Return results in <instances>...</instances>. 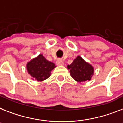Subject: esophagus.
Instances as JSON below:
<instances>
[{"instance_id":"esophagus-1","label":"esophagus","mask_w":123,"mask_h":123,"mask_svg":"<svg viewBox=\"0 0 123 123\" xmlns=\"http://www.w3.org/2000/svg\"><path fill=\"white\" fill-rule=\"evenodd\" d=\"M56 65H64L63 61L61 59L57 60V61H56Z\"/></svg>"}]
</instances>
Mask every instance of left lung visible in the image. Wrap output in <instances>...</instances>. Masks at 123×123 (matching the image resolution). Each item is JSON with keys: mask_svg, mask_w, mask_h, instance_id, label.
Instances as JSON below:
<instances>
[{"mask_svg": "<svg viewBox=\"0 0 123 123\" xmlns=\"http://www.w3.org/2000/svg\"><path fill=\"white\" fill-rule=\"evenodd\" d=\"M70 70L72 77L77 82H83L91 80L94 75V67L89 63L86 62L82 57L78 56L73 61L72 63L67 66Z\"/></svg>", "mask_w": 123, "mask_h": 123, "instance_id": "obj_1", "label": "left lung"}]
</instances>
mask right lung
I'll use <instances>...</instances> for the list:
<instances>
[{
	"label": "right lung",
	"instance_id": "add662e5",
	"mask_svg": "<svg viewBox=\"0 0 123 123\" xmlns=\"http://www.w3.org/2000/svg\"><path fill=\"white\" fill-rule=\"evenodd\" d=\"M28 74L37 81H43L49 77L51 72L56 67L53 63L47 60L42 54L31 60L26 65Z\"/></svg>",
	"mask_w": 123,
	"mask_h": 123
}]
</instances>
